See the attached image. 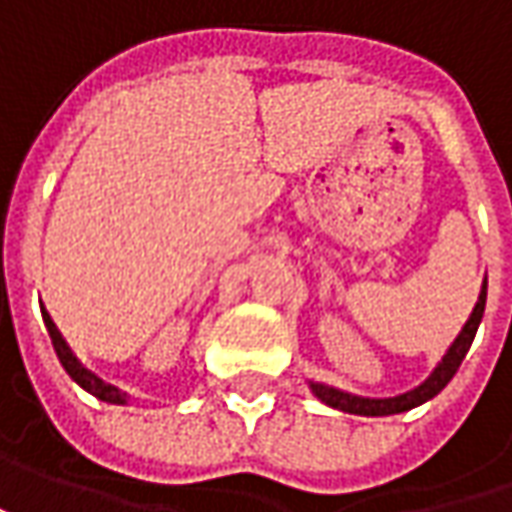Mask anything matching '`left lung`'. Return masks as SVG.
<instances>
[{"mask_svg":"<svg viewBox=\"0 0 512 512\" xmlns=\"http://www.w3.org/2000/svg\"><path fill=\"white\" fill-rule=\"evenodd\" d=\"M484 302H487V279H484L482 293H479V302L473 307L470 319L464 322L462 333L456 336V342L450 344V350L444 353V359L436 364V370L424 379L419 387L407 390L402 396H390V399H367V396H353V393H344V390H336V387H327V384L310 382V390L327 404V407H336V410H344V413H356V416H393V413H404V410H413L419 404L430 402L433 396H439L447 382L456 376L459 364L464 362L470 344L476 339V330L482 325L484 316Z\"/></svg>","mask_w":512,"mask_h":512,"instance_id":"8db88e82","label":"left lung"}]
</instances>
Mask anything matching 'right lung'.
<instances>
[{
	"mask_svg": "<svg viewBox=\"0 0 512 512\" xmlns=\"http://www.w3.org/2000/svg\"><path fill=\"white\" fill-rule=\"evenodd\" d=\"M42 319H45V327H48L50 333V342H53V350H56V356H59V362L62 367L68 370V376L73 382L79 384V387H85L88 393H93L96 399H102V402L108 404H125L128 402V393H122L119 387H113V384L102 382L96 373H90L85 364L79 362L76 356H73V350L68 347V342L62 339V333H59V327L53 325V319H50L48 310H42Z\"/></svg>",
	"mask_w": 512,
	"mask_h": 512,
	"instance_id": "right-lung-1",
	"label": "right lung"
}]
</instances>
